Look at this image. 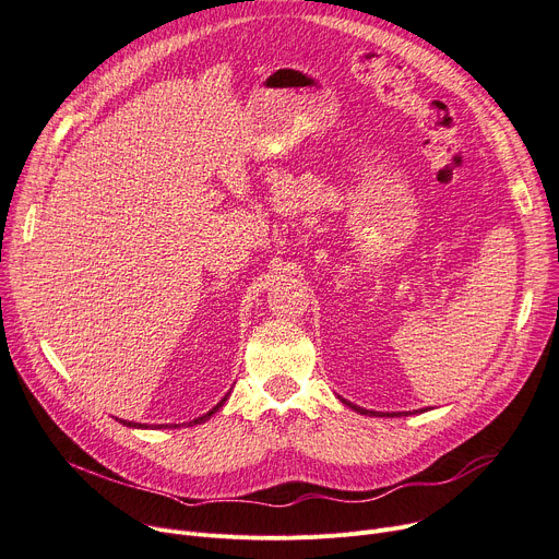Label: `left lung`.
Listing matches in <instances>:
<instances>
[{"label":"left lung","instance_id":"left-lung-1","mask_svg":"<svg viewBox=\"0 0 559 559\" xmlns=\"http://www.w3.org/2000/svg\"><path fill=\"white\" fill-rule=\"evenodd\" d=\"M345 403V401H343ZM348 407H353L355 412H359V414H368V416H378V412H368V409H361V407H357V405H353V403H345ZM382 416H401V414H382Z\"/></svg>","mask_w":559,"mask_h":559}]
</instances>
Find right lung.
Segmentation results:
<instances>
[{
    "instance_id": "1",
    "label": "right lung",
    "mask_w": 559,
    "mask_h": 559,
    "mask_svg": "<svg viewBox=\"0 0 559 559\" xmlns=\"http://www.w3.org/2000/svg\"><path fill=\"white\" fill-rule=\"evenodd\" d=\"M227 395H229V393H227ZM227 395H225V397H223V401H221V403H218V405H216V407H214V409H211V412H206V414H204V416H200V418H195V420H191V423H189V425H198V423H204V420H206V418H211V416H214V414H216V412H218V409H221V407H223V405H225V401H227ZM120 423H124V425H129V428H145V425H141V423H129V420H120ZM166 428H168V425H166Z\"/></svg>"
}]
</instances>
